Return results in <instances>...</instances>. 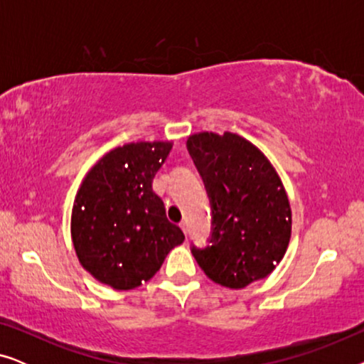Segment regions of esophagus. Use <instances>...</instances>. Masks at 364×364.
<instances>
[{"mask_svg": "<svg viewBox=\"0 0 364 364\" xmlns=\"http://www.w3.org/2000/svg\"><path fill=\"white\" fill-rule=\"evenodd\" d=\"M181 228L183 230V233H187V222H181Z\"/></svg>", "mask_w": 364, "mask_h": 364, "instance_id": "1", "label": "esophagus"}]
</instances>
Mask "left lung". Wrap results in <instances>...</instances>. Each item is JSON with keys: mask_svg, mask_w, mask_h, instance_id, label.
<instances>
[{"mask_svg": "<svg viewBox=\"0 0 364 364\" xmlns=\"http://www.w3.org/2000/svg\"><path fill=\"white\" fill-rule=\"evenodd\" d=\"M187 149L212 205L210 242L192 247L198 267L233 290L268 277L291 237L290 202L277 171L238 134H192Z\"/></svg>", "mask_w": 364, "mask_h": 364, "instance_id": "1", "label": "left lung"}]
</instances>
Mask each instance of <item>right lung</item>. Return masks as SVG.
<instances>
[{
    "instance_id": "1",
    "label": "right lung",
    "mask_w": 364,
    "mask_h": 364,
    "mask_svg": "<svg viewBox=\"0 0 364 364\" xmlns=\"http://www.w3.org/2000/svg\"><path fill=\"white\" fill-rule=\"evenodd\" d=\"M172 142H131L112 149L87 172L74 198L71 237L86 272L114 290L151 280L183 242L152 191Z\"/></svg>"
}]
</instances>
